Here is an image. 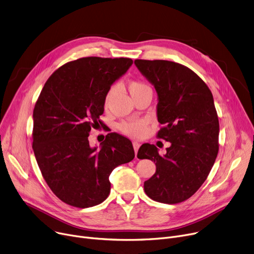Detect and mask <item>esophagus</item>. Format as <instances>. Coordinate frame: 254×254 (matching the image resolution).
I'll use <instances>...</instances> for the list:
<instances>
[{
	"mask_svg": "<svg viewBox=\"0 0 254 254\" xmlns=\"http://www.w3.org/2000/svg\"><path fill=\"white\" fill-rule=\"evenodd\" d=\"M132 146H134L135 153H136V156H137V152H138V149H139V147H140V143H138V142H132Z\"/></svg>",
	"mask_w": 254,
	"mask_h": 254,
	"instance_id": "1",
	"label": "esophagus"
}]
</instances>
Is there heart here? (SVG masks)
Instances as JSON below:
<instances>
[{"label": "heart", "mask_w": 254, "mask_h": 254, "mask_svg": "<svg viewBox=\"0 0 254 254\" xmlns=\"http://www.w3.org/2000/svg\"><path fill=\"white\" fill-rule=\"evenodd\" d=\"M128 91L130 93L131 97H135L138 93L142 92L143 90L146 89H150L148 85H146L145 83H142L140 81H130L127 85ZM117 87L116 86H112L108 92L106 93L105 96V100H104V106L109 107L112 98L114 97V95L116 93ZM120 130H122L124 134L129 136V137H134V138H138L143 136L146 132V124L143 120H130V122H126L123 123L122 125L119 126Z\"/></svg>", "instance_id": "obj_1"}]
</instances>
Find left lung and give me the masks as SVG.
I'll list each match as a JSON object with an SVG mask.
<instances>
[{"mask_svg": "<svg viewBox=\"0 0 254 254\" xmlns=\"http://www.w3.org/2000/svg\"><path fill=\"white\" fill-rule=\"evenodd\" d=\"M135 64L157 92L156 115L164 126L157 137L171 143L163 156L154 145L140 147L138 158L156 166L144 190L153 201L181 203L201 188L215 163L219 122L214 100L207 84L183 64L162 60H136Z\"/></svg>", "mask_w": 254, "mask_h": 254, "instance_id": "obj_1", "label": "left lung"}]
</instances>
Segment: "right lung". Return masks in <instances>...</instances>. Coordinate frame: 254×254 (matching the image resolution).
I'll return each mask as SVG.
<instances>
[{"label": "right lung", "mask_w": 254, "mask_h": 254, "mask_svg": "<svg viewBox=\"0 0 254 254\" xmlns=\"http://www.w3.org/2000/svg\"><path fill=\"white\" fill-rule=\"evenodd\" d=\"M132 64L127 58H82L62 65L46 81L33 112V150L47 185L77 208L101 204L111 190L109 176L135 157L131 142L116 132L101 148L88 136L99 126L111 85Z\"/></svg>", "instance_id": "obj_1"}]
</instances>
